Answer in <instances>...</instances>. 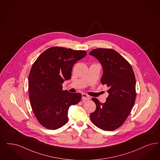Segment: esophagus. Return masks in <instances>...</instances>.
<instances>
[{
    "mask_svg": "<svg viewBox=\"0 0 160 160\" xmlns=\"http://www.w3.org/2000/svg\"><path fill=\"white\" fill-rule=\"evenodd\" d=\"M82 101H89L90 99V97L89 95L85 94V93H82Z\"/></svg>",
    "mask_w": 160,
    "mask_h": 160,
    "instance_id": "34e87169",
    "label": "esophagus"
}]
</instances>
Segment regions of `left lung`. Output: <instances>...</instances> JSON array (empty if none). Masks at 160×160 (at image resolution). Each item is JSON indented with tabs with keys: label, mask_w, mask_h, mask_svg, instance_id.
<instances>
[{
	"label": "left lung",
	"mask_w": 160,
	"mask_h": 160,
	"mask_svg": "<svg viewBox=\"0 0 160 160\" xmlns=\"http://www.w3.org/2000/svg\"><path fill=\"white\" fill-rule=\"evenodd\" d=\"M101 62L103 68L101 82L109 88L105 103L93 98L96 110L90 114V120L98 128L111 131L120 128L126 121L134 105L136 79L131 65L112 49L98 48L89 53Z\"/></svg>",
	"instance_id": "left-lung-1"
}]
</instances>
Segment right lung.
<instances>
[{
	"mask_svg": "<svg viewBox=\"0 0 160 160\" xmlns=\"http://www.w3.org/2000/svg\"><path fill=\"white\" fill-rule=\"evenodd\" d=\"M87 52L54 46L43 52L32 64L28 76L29 99L37 120L46 128L56 130L65 124L68 111L82 98L79 93L62 90L71 77L72 67Z\"/></svg>",
	"mask_w": 160,
	"mask_h": 160,
	"instance_id": "add662e5",
	"label": "right lung"
}]
</instances>
